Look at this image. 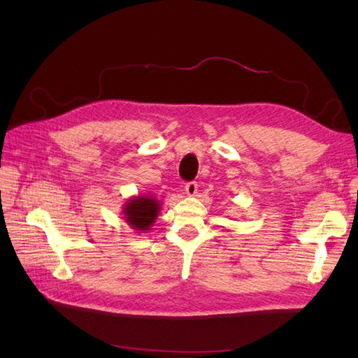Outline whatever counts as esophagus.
<instances>
[{"label": "esophagus", "mask_w": 358, "mask_h": 358, "mask_svg": "<svg viewBox=\"0 0 358 358\" xmlns=\"http://www.w3.org/2000/svg\"><path fill=\"white\" fill-rule=\"evenodd\" d=\"M197 189H199V185L196 182H189V183H187L185 185V191H187V194L189 197H194L197 194Z\"/></svg>", "instance_id": "esophagus-1"}]
</instances>
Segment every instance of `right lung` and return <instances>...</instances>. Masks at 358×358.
I'll list each match as a JSON object with an SVG mask.
<instances>
[{
    "label": "right lung",
    "mask_w": 358,
    "mask_h": 358,
    "mask_svg": "<svg viewBox=\"0 0 358 358\" xmlns=\"http://www.w3.org/2000/svg\"><path fill=\"white\" fill-rule=\"evenodd\" d=\"M161 210V203L154 196H136L125 201L122 208V215L125 222L133 227L136 231L145 233L150 230V227L158 218Z\"/></svg>",
    "instance_id": "1"
}]
</instances>
